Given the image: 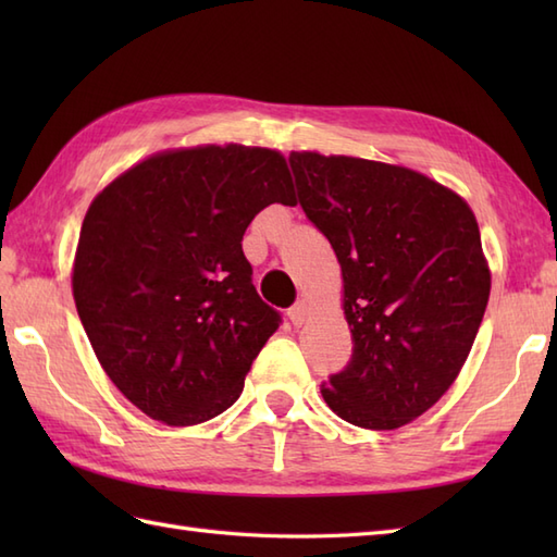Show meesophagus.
Returning <instances> with one entry per match:
<instances>
[{
  "label": "esophagus",
  "mask_w": 557,
  "mask_h": 557,
  "mask_svg": "<svg viewBox=\"0 0 557 557\" xmlns=\"http://www.w3.org/2000/svg\"><path fill=\"white\" fill-rule=\"evenodd\" d=\"M306 315H309V304H306L304 299L294 304L289 309V321L294 327H301L306 323Z\"/></svg>",
  "instance_id": "obj_1"
}]
</instances>
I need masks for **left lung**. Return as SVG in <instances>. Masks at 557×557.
I'll return each instance as SVG.
<instances>
[{"instance_id":"left-lung-1","label":"left lung","mask_w":557,"mask_h":557,"mask_svg":"<svg viewBox=\"0 0 557 557\" xmlns=\"http://www.w3.org/2000/svg\"><path fill=\"white\" fill-rule=\"evenodd\" d=\"M299 206L342 265L351 359L323 385L339 419L393 431L455 383L486 313L474 212L419 172L292 152Z\"/></svg>"}]
</instances>
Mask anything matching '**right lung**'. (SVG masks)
Returning a JSON list of instances; mask_svg holds the SVG:
<instances>
[{
  "instance_id": "1",
  "label": "right lung",
  "mask_w": 557,
  "mask_h": 557,
  "mask_svg": "<svg viewBox=\"0 0 557 557\" xmlns=\"http://www.w3.org/2000/svg\"><path fill=\"white\" fill-rule=\"evenodd\" d=\"M270 203H297L287 162L244 146L160 152L90 203L76 311L104 373L150 419L194 425L230 409L280 327L242 248Z\"/></svg>"
}]
</instances>
